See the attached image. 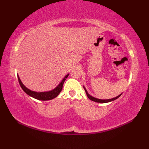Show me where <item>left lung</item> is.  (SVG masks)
<instances>
[{
	"label": "left lung",
	"instance_id": "1",
	"mask_svg": "<svg viewBox=\"0 0 149 149\" xmlns=\"http://www.w3.org/2000/svg\"><path fill=\"white\" fill-rule=\"evenodd\" d=\"M84 88V90H85V91H86V95H87L88 97L89 98V99H90L91 100H92V101H94V102H99V103H106V102H111V101H113V100H116V99H118V98L120 95H120L117 96V97H115V98H113V99H107V100H101V99H96V98L93 97L92 96L88 94V93L87 92L86 90L85 89V88Z\"/></svg>",
	"mask_w": 149,
	"mask_h": 149
}]
</instances>
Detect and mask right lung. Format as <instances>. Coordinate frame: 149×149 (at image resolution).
I'll return each instance as SVG.
<instances>
[{
    "label": "right lung",
    "instance_id": "obj_1",
    "mask_svg": "<svg viewBox=\"0 0 149 149\" xmlns=\"http://www.w3.org/2000/svg\"><path fill=\"white\" fill-rule=\"evenodd\" d=\"M68 76V74L66 75L65 77L63 79L62 81L59 83V84L55 88V89H54L52 91H47V92H36V91H31L28 89V88H27L23 84H22V83L20 81V77H18V79L19 84H20L22 90H23L27 95H29V96L34 98V99L40 100H52L53 99H54V98H56L57 96H58L59 94V93L61 92L63 89V84H64V82L66 80V78H67Z\"/></svg>",
    "mask_w": 149,
    "mask_h": 149
}]
</instances>
